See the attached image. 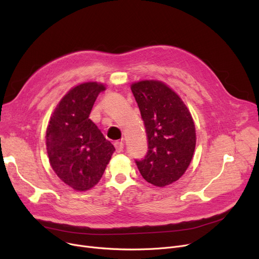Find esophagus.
<instances>
[{"label": "esophagus", "instance_id": "esophagus-1", "mask_svg": "<svg viewBox=\"0 0 259 259\" xmlns=\"http://www.w3.org/2000/svg\"><path fill=\"white\" fill-rule=\"evenodd\" d=\"M114 147H115L117 152H121L122 150H124V143H121V142H115V143H114Z\"/></svg>", "mask_w": 259, "mask_h": 259}]
</instances>
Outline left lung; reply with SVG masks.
<instances>
[{"instance_id": "obj_1", "label": "left lung", "mask_w": 259, "mask_h": 259, "mask_svg": "<svg viewBox=\"0 0 259 259\" xmlns=\"http://www.w3.org/2000/svg\"><path fill=\"white\" fill-rule=\"evenodd\" d=\"M144 120L148 152L135 160L143 178L156 187L179 181L192 160L196 144L191 113L179 94L160 80L131 85Z\"/></svg>"}]
</instances>
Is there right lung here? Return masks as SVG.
I'll return each instance as SVG.
<instances>
[{
  "label": "right lung",
  "instance_id": "right-lung-1",
  "mask_svg": "<svg viewBox=\"0 0 259 259\" xmlns=\"http://www.w3.org/2000/svg\"><path fill=\"white\" fill-rule=\"evenodd\" d=\"M106 90L97 81L68 91L50 117L46 131L49 162L67 186L87 191L97 185L115 151L89 118L98 95Z\"/></svg>",
  "mask_w": 259,
  "mask_h": 259
}]
</instances>
